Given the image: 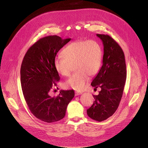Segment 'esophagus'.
Segmentation results:
<instances>
[{"label":"esophagus","instance_id":"34e87169","mask_svg":"<svg viewBox=\"0 0 148 148\" xmlns=\"http://www.w3.org/2000/svg\"><path fill=\"white\" fill-rule=\"evenodd\" d=\"M82 94V92H79V91H75V96H77V95H79L80 94Z\"/></svg>","mask_w":148,"mask_h":148}]
</instances>
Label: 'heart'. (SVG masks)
Masks as SVG:
<instances>
[{"instance_id":"heart-1","label":"heart","mask_w":148,"mask_h":148,"mask_svg":"<svg viewBox=\"0 0 148 148\" xmlns=\"http://www.w3.org/2000/svg\"><path fill=\"white\" fill-rule=\"evenodd\" d=\"M61 56L54 61L56 72L62 77L69 76L74 66L76 73L64 83L65 88L81 91L86 87L90 76L96 75L102 62L103 52L100 45L94 40H76L68 45Z\"/></svg>"}]
</instances>
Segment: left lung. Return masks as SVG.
I'll list each match as a JSON object with an SVG mask.
<instances>
[{
  "label": "left lung",
  "instance_id": "left-lung-1",
  "mask_svg": "<svg viewBox=\"0 0 148 148\" xmlns=\"http://www.w3.org/2000/svg\"><path fill=\"white\" fill-rule=\"evenodd\" d=\"M102 41V66L91 85L101 88L95 101L87 110L91 119L101 122L112 116L117 110L122 97L126 78L124 53L119 45L110 36L97 34Z\"/></svg>",
  "mask_w": 148,
  "mask_h": 148
}]
</instances>
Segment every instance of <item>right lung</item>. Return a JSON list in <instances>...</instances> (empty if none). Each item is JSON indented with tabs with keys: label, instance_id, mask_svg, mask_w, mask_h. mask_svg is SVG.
I'll use <instances>...</instances> for the list:
<instances>
[{
	"label": "right lung",
	"instance_id": "right-lung-1",
	"mask_svg": "<svg viewBox=\"0 0 148 148\" xmlns=\"http://www.w3.org/2000/svg\"><path fill=\"white\" fill-rule=\"evenodd\" d=\"M70 40L56 35L40 38L27 50L21 66V86L28 107L37 118L46 122L64 118L75 95L74 90H61L57 97L49 95L60 80L54 67L56 56Z\"/></svg>",
	"mask_w": 148,
	"mask_h": 148
}]
</instances>
